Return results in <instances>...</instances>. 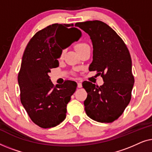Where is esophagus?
I'll return each mask as SVG.
<instances>
[{
    "label": "esophagus",
    "instance_id": "34e87169",
    "mask_svg": "<svg viewBox=\"0 0 152 152\" xmlns=\"http://www.w3.org/2000/svg\"><path fill=\"white\" fill-rule=\"evenodd\" d=\"M77 87H78V88H82V84L80 82H77Z\"/></svg>",
    "mask_w": 152,
    "mask_h": 152
}]
</instances>
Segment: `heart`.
Returning <instances> with one entry per match:
<instances>
[{
	"label": "heart",
	"mask_w": 152,
	"mask_h": 152,
	"mask_svg": "<svg viewBox=\"0 0 152 152\" xmlns=\"http://www.w3.org/2000/svg\"><path fill=\"white\" fill-rule=\"evenodd\" d=\"M88 47V45L86 44V43H84V42H79V43H77L75 45V48L76 50L78 52V53L81 52L83 50L86 48ZM64 53H65V50H61V56L60 57H64Z\"/></svg>",
	"instance_id": "1"
}]
</instances>
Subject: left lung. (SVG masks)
<instances>
[{
  "label": "left lung",
  "instance_id": "8db88e82",
  "mask_svg": "<svg viewBox=\"0 0 152 152\" xmlns=\"http://www.w3.org/2000/svg\"><path fill=\"white\" fill-rule=\"evenodd\" d=\"M88 34L93 43V61L90 71H97L104 84L99 86L84 81L86 91L85 111L99 122H113L123 113L132 98L134 77L129 51L119 35L105 23L89 20L76 23Z\"/></svg>",
  "mask_w": 152,
  "mask_h": 152
}]
</instances>
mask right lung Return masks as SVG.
<instances>
[{
  "mask_svg": "<svg viewBox=\"0 0 152 152\" xmlns=\"http://www.w3.org/2000/svg\"><path fill=\"white\" fill-rule=\"evenodd\" d=\"M73 26L54 23L39 30L23 55L18 75L20 102L32 121L41 128L54 127L64 121L67 104L76 90L75 82L67 80L55 86L48 75L51 68L59 66L62 50L80 38V30ZM66 29L73 30L74 39H65Z\"/></svg>",
  "mask_w": 152,
  "mask_h": 152,
  "instance_id": "obj_1",
  "label": "right lung"
}]
</instances>
